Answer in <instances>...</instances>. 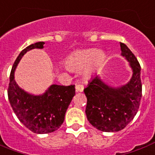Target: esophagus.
<instances>
[{
    "mask_svg": "<svg viewBox=\"0 0 155 155\" xmlns=\"http://www.w3.org/2000/svg\"><path fill=\"white\" fill-rule=\"evenodd\" d=\"M75 90H76V92H83L84 86L82 84H76L75 85Z\"/></svg>",
    "mask_w": 155,
    "mask_h": 155,
    "instance_id": "esophagus-1",
    "label": "esophagus"
}]
</instances>
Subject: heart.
I'll use <instances>...</instances> for the list:
<instances>
[{
	"label": "heart",
	"instance_id": "1",
	"mask_svg": "<svg viewBox=\"0 0 155 155\" xmlns=\"http://www.w3.org/2000/svg\"><path fill=\"white\" fill-rule=\"evenodd\" d=\"M106 59V54L102 51H97L96 49H88L74 52L67 57L66 60V69L80 70L86 67L84 74L90 76L103 65Z\"/></svg>",
	"mask_w": 155,
	"mask_h": 155
}]
</instances>
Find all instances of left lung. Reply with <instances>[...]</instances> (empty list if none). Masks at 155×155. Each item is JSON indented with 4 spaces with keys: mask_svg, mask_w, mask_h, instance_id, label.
I'll return each mask as SVG.
<instances>
[{
    "mask_svg": "<svg viewBox=\"0 0 155 155\" xmlns=\"http://www.w3.org/2000/svg\"><path fill=\"white\" fill-rule=\"evenodd\" d=\"M120 47L121 55L127 59L133 70L129 82L114 88L96 75L84 89L87 97V119L97 129L106 133L119 132L133 120L142 94L140 64L126 45L120 43Z\"/></svg>",
    "mask_w": 155,
    "mask_h": 155,
    "instance_id": "left-lung-1",
    "label": "left lung"
}]
</instances>
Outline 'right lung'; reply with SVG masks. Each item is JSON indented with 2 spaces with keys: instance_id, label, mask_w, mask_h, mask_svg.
Masks as SVG:
<instances>
[{
  "instance_id": "add662e5",
  "label": "right lung",
  "mask_w": 155,
  "mask_h": 155,
  "mask_svg": "<svg viewBox=\"0 0 155 155\" xmlns=\"http://www.w3.org/2000/svg\"><path fill=\"white\" fill-rule=\"evenodd\" d=\"M45 43L32 44L21 51L9 75L8 97L18 119L26 127L37 134L53 133L61 127L65 114L75 94V85L52 84L42 95H32L18 85L15 71L22 56L33 49H43Z\"/></svg>"
}]
</instances>
